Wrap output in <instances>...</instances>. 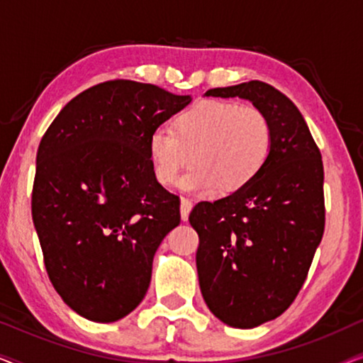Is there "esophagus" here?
Listing matches in <instances>:
<instances>
[{
  "label": "esophagus",
  "mask_w": 363,
  "mask_h": 363,
  "mask_svg": "<svg viewBox=\"0 0 363 363\" xmlns=\"http://www.w3.org/2000/svg\"><path fill=\"white\" fill-rule=\"evenodd\" d=\"M193 208V203L191 200H188V198H182V205H180V213H182V220L186 221L188 220V215H190Z\"/></svg>",
  "instance_id": "1"
}]
</instances>
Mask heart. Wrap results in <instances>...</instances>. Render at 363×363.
I'll return each instance as SVG.
<instances>
[{"label": "heart", "instance_id": "heart-1", "mask_svg": "<svg viewBox=\"0 0 363 363\" xmlns=\"http://www.w3.org/2000/svg\"><path fill=\"white\" fill-rule=\"evenodd\" d=\"M272 128L259 108L228 101H206L186 108L170 127L153 128L148 137L153 172L162 185L180 178L185 191L208 195L221 185L235 191L259 175L269 158Z\"/></svg>", "mask_w": 363, "mask_h": 363}]
</instances>
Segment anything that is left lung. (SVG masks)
Returning <instances> with one entry per match:
<instances>
[{
  "mask_svg": "<svg viewBox=\"0 0 363 363\" xmlns=\"http://www.w3.org/2000/svg\"><path fill=\"white\" fill-rule=\"evenodd\" d=\"M241 97L272 128L266 165L230 196L200 201L190 213L200 238L196 269L203 299L225 324L252 329L276 319L306 282L324 235V165L299 108L269 84L210 89Z\"/></svg>",
  "mask_w": 363,
  "mask_h": 363,
  "instance_id": "obj_1",
  "label": "left lung"
}]
</instances>
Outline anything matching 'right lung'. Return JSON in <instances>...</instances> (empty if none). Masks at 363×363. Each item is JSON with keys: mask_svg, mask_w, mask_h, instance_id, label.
<instances>
[{"mask_svg": "<svg viewBox=\"0 0 363 363\" xmlns=\"http://www.w3.org/2000/svg\"><path fill=\"white\" fill-rule=\"evenodd\" d=\"M190 96L127 79L66 104L38 148L31 211L49 281L94 322H116L147 294L180 196L157 182L148 137Z\"/></svg>", "mask_w": 363, "mask_h": 363, "instance_id": "1", "label": "right lung"}]
</instances>
